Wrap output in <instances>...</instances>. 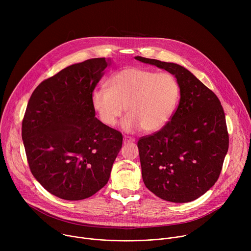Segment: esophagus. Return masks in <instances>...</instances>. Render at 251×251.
Here are the masks:
<instances>
[{"label": "esophagus", "instance_id": "obj_1", "mask_svg": "<svg viewBox=\"0 0 251 251\" xmlns=\"http://www.w3.org/2000/svg\"><path fill=\"white\" fill-rule=\"evenodd\" d=\"M123 140H124L125 143H133V142H135V139L132 138V137H129V136H124Z\"/></svg>", "mask_w": 251, "mask_h": 251}]
</instances>
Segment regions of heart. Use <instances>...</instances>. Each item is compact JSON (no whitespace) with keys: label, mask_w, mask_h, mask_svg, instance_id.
<instances>
[{"label":"heart","mask_w":251,"mask_h":251,"mask_svg":"<svg viewBox=\"0 0 251 251\" xmlns=\"http://www.w3.org/2000/svg\"><path fill=\"white\" fill-rule=\"evenodd\" d=\"M108 89L92 92L91 105L100 121L113 127L123 115L127 132L140 130L152 133L161 130L171 120L180 100V85L169 73L130 66L114 74Z\"/></svg>","instance_id":"1"}]
</instances>
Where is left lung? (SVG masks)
<instances>
[{"label": "left lung", "instance_id": "left-lung-1", "mask_svg": "<svg viewBox=\"0 0 251 251\" xmlns=\"http://www.w3.org/2000/svg\"><path fill=\"white\" fill-rule=\"evenodd\" d=\"M135 58L169 71L176 78L181 94L171 121L138 141L143 181L162 200L195 201L218 181L228 150L221 101L184 66L142 56Z\"/></svg>", "mask_w": 251, "mask_h": 251}]
</instances>
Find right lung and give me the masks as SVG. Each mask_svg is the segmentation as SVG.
<instances>
[{
  "mask_svg": "<svg viewBox=\"0 0 251 251\" xmlns=\"http://www.w3.org/2000/svg\"><path fill=\"white\" fill-rule=\"evenodd\" d=\"M110 59L69 65L32 92L22 138L31 174L53 196L80 201L109 180L122 134L95 117L92 92Z\"/></svg>",
  "mask_w": 251,
  "mask_h": 251,
  "instance_id": "right-lung-1",
  "label": "right lung"
}]
</instances>
